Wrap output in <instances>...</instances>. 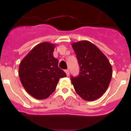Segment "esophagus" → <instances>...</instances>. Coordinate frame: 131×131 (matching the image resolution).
<instances>
[{"label": "esophagus", "mask_w": 131, "mask_h": 131, "mask_svg": "<svg viewBox=\"0 0 131 131\" xmlns=\"http://www.w3.org/2000/svg\"><path fill=\"white\" fill-rule=\"evenodd\" d=\"M64 71H65V72H66V73L67 76L69 75V69H66V70H65Z\"/></svg>", "instance_id": "34e87169"}]
</instances>
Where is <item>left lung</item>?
Wrapping results in <instances>:
<instances>
[{"mask_svg": "<svg viewBox=\"0 0 131 131\" xmlns=\"http://www.w3.org/2000/svg\"><path fill=\"white\" fill-rule=\"evenodd\" d=\"M72 47L80 67L79 75L71 77L75 91L86 101L96 100L110 83L112 66L101 50L88 40L72 43Z\"/></svg>", "mask_w": 131, "mask_h": 131, "instance_id": "left-lung-1", "label": "left lung"}]
</instances>
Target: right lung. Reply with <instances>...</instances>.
Here are the masks:
<instances>
[{
	"label": "right lung",
	"instance_id": "right-lung-1",
	"mask_svg": "<svg viewBox=\"0 0 131 131\" xmlns=\"http://www.w3.org/2000/svg\"><path fill=\"white\" fill-rule=\"evenodd\" d=\"M55 45L48 42L34 47L21 60L19 77L25 91L35 98H47L54 92L59 79L66 74L58 68L53 56Z\"/></svg>",
	"mask_w": 131,
	"mask_h": 131
}]
</instances>
